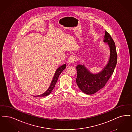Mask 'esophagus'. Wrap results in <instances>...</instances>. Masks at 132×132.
<instances>
[{"label": "esophagus", "mask_w": 132, "mask_h": 132, "mask_svg": "<svg viewBox=\"0 0 132 132\" xmlns=\"http://www.w3.org/2000/svg\"><path fill=\"white\" fill-rule=\"evenodd\" d=\"M75 56H71L69 58L68 63L69 64H72V63H75Z\"/></svg>", "instance_id": "34e87169"}]
</instances>
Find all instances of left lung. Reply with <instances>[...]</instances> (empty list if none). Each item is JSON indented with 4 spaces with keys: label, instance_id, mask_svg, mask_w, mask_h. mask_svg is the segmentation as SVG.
<instances>
[{
    "label": "left lung",
    "instance_id": "8db88e82",
    "mask_svg": "<svg viewBox=\"0 0 132 132\" xmlns=\"http://www.w3.org/2000/svg\"><path fill=\"white\" fill-rule=\"evenodd\" d=\"M103 42L107 43L110 49L109 63L98 73H91L86 67L78 64L76 67V83L81 90L87 95H92L105 86L114 72L117 63V55L114 42L106 30Z\"/></svg>",
    "mask_w": 132,
    "mask_h": 132
}]
</instances>
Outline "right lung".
Here are the masks:
<instances>
[{"mask_svg":"<svg viewBox=\"0 0 132 132\" xmlns=\"http://www.w3.org/2000/svg\"><path fill=\"white\" fill-rule=\"evenodd\" d=\"M66 68V64H64L63 65H62V66H61L60 67H59L58 69L56 70L55 73V75L53 77V80L52 81L51 83V84L49 86V88L48 89V90L46 91V92L45 93H44L43 94L40 95H38V96H34L35 97H45L47 96L48 95H49L51 92L52 91L53 89L54 88L55 85L57 82V79H58V78H59V75H60V74L62 73V72L63 71V70L64 69Z\"/></svg>","mask_w":132,"mask_h":132,"instance_id":"1","label":"right lung"}]
</instances>
